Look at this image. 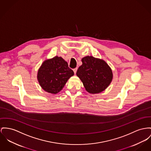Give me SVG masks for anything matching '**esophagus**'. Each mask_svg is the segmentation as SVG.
I'll return each instance as SVG.
<instances>
[{"label":"esophagus","instance_id":"34e87169","mask_svg":"<svg viewBox=\"0 0 151 151\" xmlns=\"http://www.w3.org/2000/svg\"><path fill=\"white\" fill-rule=\"evenodd\" d=\"M77 69H78V68H76L73 69V71H74V74H76V72H77Z\"/></svg>","mask_w":151,"mask_h":151}]
</instances>
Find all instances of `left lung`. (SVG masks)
Here are the masks:
<instances>
[{
  "label": "left lung",
  "mask_w": 151,
  "mask_h": 151,
  "mask_svg": "<svg viewBox=\"0 0 151 151\" xmlns=\"http://www.w3.org/2000/svg\"><path fill=\"white\" fill-rule=\"evenodd\" d=\"M82 65L77 71V76L90 93H99L111 83L113 74L110 67L104 61L87 56L82 59Z\"/></svg>",
  "instance_id": "1"
}]
</instances>
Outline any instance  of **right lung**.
I'll return each mask as SVG.
<instances>
[{
    "label": "right lung",
    "mask_w": 151,
    "mask_h": 151,
    "mask_svg": "<svg viewBox=\"0 0 151 151\" xmlns=\"http://www.w3.org/2000/svg\"><path fill=\"white\" fill-rule=\"evenodd\" d=\"M73 75L74 71L69 68L68 63L56 56L42 63L38 72V80L44 91L56 94Z\"/></svg>",
    "instance_id": "obj_1"
}]
</instances>
